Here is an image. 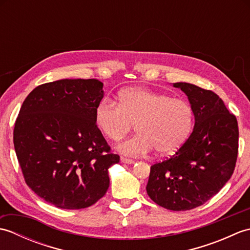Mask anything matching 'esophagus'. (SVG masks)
<instances>
[{
  "label": "esophagus",
  "mask_w": 250,
  "mask_h": 250,
  "mask_svg": "<svg viewBox=\"0 0 250 250\" xmlns=\"http://www.w3.org/2000/svg\"><path fill=\"white\" fill-rule=\"evenodd\" d=\"M120 161H121L122 163H126V164L134 163V161L132 160V159H128V158H125V157H121V158H120Z\"/></svg>",
  "instance_id": "1"
}]
</instances>
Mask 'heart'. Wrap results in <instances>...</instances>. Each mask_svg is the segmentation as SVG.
Masks as SVG:
<instances>
[{
  "instance_id": "b5f03b06",
  "label": "heart",
  "mask_w": 250,
  "mask_h": 250,
  "mask_svg": "<svg viewBox=\"0 0 250 250\" xmlns=\"http://www.w3.org/2000/svg\"><path fill=\"white\" fill-rule=\"evenodd\" d=\"M94 120L109 141L118 142L135 125L137 134L118 149L142 156L155 149L164 156L176 151L188 139L194 124L192 106L184 99L147 88H128L117 95V104L105 99L94 109Z\"/></svg>"
}]
</instances>
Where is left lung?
I'll list each match as a JSON object with an SVG mask.
<instances>
[{"label": "left lung", "instance_id": "obj_1", "mask_svg": "<svg viewBox=\"0 0 250 250\" xmlns=\"http://www.w3.org/2000/svg\"><path fill=\"white\" fill-rule=\"evenodd\" d=\"M194 111V128L174 155L153 164L147 194L164 208L189 210L218 193L234 171L238 125L218 95L188 83H175Z\"/></svg>", "mask_w": 250, "mask_h": 250}]
</instances>
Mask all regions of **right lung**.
Masks as SVG:
<instances>
[{
  "instance_id": "add662e5",
  "label": "right lung",
  "mask_w": 250,
  "mask_h": 250,
  "mask_svg": "<svg viewBox=\"0 0 250 250\" xmlns=\"http://www.w3.org/2000/svg\"><path fill=\"white\" fill-rule=\"evenodd\" d=\"M104 97L98 79H60L32 90L14 129V146L26 185L59 208L91 206L109 187L118 163L94 120Z\"/></svg>"
}]
</instances>
